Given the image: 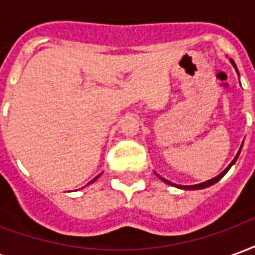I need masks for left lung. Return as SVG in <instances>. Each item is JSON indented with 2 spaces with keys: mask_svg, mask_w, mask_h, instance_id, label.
Wrapping results in <instances>:
<instances>
[{
  "mask_svg": "<svg viewBox=\"0 0 255 255\" xmlns=\"http://www.w3.org/2000/svg\"><path fill=\"white\" fill-rule=\"evenodd\" d=\"M231 63H232V65H234V68H235V69H236V72H238V68H236L235 63H234L232 60H231ZM242 146H243V144H242ZM242 146H241V149H239V151H238V154H236V157H235V158H234V160H232V162H231L230 165L227 166V168H225L224 171L221 172L220 175H217V176L213 177V179H210V180H206V182L199 183V184H194V186H179V184H173V183H171V182H169V180H166V179H164V177H161L160 175H157V176L160 177L161 180H162V182H164V183H166V184H169V186H175V187H177V188H183V190H201V188L210 187V186H213L214 183L219 182L220 179H221V177L224 176V175H225V173H227V172L230 171L231 166H232V165H234V164H235V161L238 160V155H239V153H241Z\"/></svg>",
  "mask_w": 255,
  "mask_h": 255,
  "instance_id": "left-lung-1",
  "label": "left lung"
}]
</instances>
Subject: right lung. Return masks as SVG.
Wrapping results in <instances>:
<instances>
[{"label": "right lung", "mask_w": 255, "mask_h": 255, "mask_svg": "<svg viewBox=\"0 0 255 255\" xmlns=\"http://www.w3.org/2000/svg\"><path fill=\"white\" fill-rule=\"evenodd\" d=\"M97 177H98V176H97ZM97 177H95V179H97ZM95 179H93V180H91V182H90V183H93V182H94Z\"/></svg>", "instance_id": "1"}]
</instances>
